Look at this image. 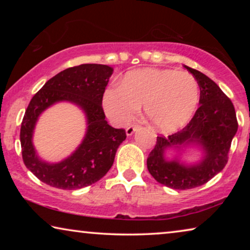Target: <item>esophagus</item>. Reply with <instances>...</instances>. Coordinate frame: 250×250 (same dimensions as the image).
I'll use <instances>...</instances> for the list:
<instances>
[{"label":"esophagus","mask_w":250,"mask_h":250,"mask_svg":"<svg viewBox=\"0 0 250 250\" xmlns=\"http://www.w3.org/2000/svg\"><path fill=\"white\" fill-rule=\"evenodd\" d=\"M136 128H138V126L136 125H131L128 126L127 128H126V134H127V136H131L133 133H134L136 131Z\"/></svg>","instance_id":"34e87169"}]
</instances>
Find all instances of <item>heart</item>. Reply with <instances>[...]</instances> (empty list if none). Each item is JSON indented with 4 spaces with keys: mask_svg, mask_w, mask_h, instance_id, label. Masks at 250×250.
Returning a JSON list of instances; mask_svg holds the SVG:
<instances>
[{
    "mask_svg": "<svg viewBox=\"0 0 250 250\" xmlns=\"http://www.w3.org/2000/svg\"><path fill=\"white\" fill-rule=\"evenodd\" d=\"M199 97V85L191 74L145 68L126 74L121 85L107 88L104 108L112 122L125 124L143 104L146 119L157 129L173 132L192 118Z\"/></svg>",
    "mask_w": 250,
    "mask_h": 250,
    "instance_id": "b5f03b06",
    "label": "heart"
}]
</instances>
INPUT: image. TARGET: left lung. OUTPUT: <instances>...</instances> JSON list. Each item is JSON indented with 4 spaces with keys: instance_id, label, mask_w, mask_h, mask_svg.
I'll list each match as a JSON object with an SVG mask.
<instances>
[{
    "instance_id": "8db88e82",
    "label": "left lung",
    "mask_w": 250,
    "mask_h": 250,
    "mask_svg": "<svg viewBox=\"0 0 250 250\" xmlns=\"http://www.w3.org/2000/svg\"><path fill=\"white\" fill-rule=\"evenodd\" d=\"M200 88L199 108L186 127L165 136H157L155 148L146 159L149 173L157 182L176 190L203 186L227 165L231 142L238 131L235 110L230 99L206 75L186 66ZM190 144L200 145L204 158L194 166H183L178 161H166L165 150L180 148Z\"/></svg>"
}]
</instances>
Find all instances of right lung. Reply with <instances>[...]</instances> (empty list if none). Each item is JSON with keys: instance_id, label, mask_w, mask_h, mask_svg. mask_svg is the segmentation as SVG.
I'll list each match as a JSON object with an SVG mask.
<instances>
[{"instance_id": "1", "label": "right lung", "mask_w": 250, "mask_h": 250, "mask_svg": "<svg viewBox=\"0 0 250 250\" xmlns=\"http://www.w3.org/2000/svg\"><path fill=\"white\" fill-rule=\"evenodd\" d=\"M112 71L107 64L98 63L67 68L50 78L32 98L21 123L20 143L26 167L42 182L58 189H82L98 182L110 169L118 146L126 139L125 129L108 124L102 108ZM60 101L71 102L84 111L88 129L83 142L68 159L50 164L37 156L32 133L39 115Z\"/></svg>"}]
</instances>
